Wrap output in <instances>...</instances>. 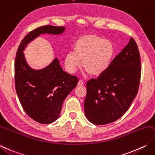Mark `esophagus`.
I'll list each match as a JSON object with an SVG mask.
<instances>
[{
  "label": "esophagus",
  "mask_w": 155,
  "mask_h": 155,
  "mask_svg": "<svg viewBox=\"0 0 155 155\" xmlns=\"http://www.w3.org/2000/svg\"><path fill=\"white\" fill-rule=\"evenodd\" d=\"M82 84H83V81L81 79L78 82V85L80 86V85H82Z\"/></svg>",
  "instance_id": "obj_1"
}]
</instances>
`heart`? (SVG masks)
Returning <instances> with one entry per match:
<instances>
[{
	"mask_svg": "<svg viewBox=\"0 0 155 155\" xmlns=\"http://www.w3.org/2000/svg\"><path fill=\"white\" fill-rule=\"evenodd\" d=\"M114 54V48L110 41L95 35H84L76 41L74 51L66 54L65 66L70 72H74L83 60L84 72L98 75L108 68Z\"/></svg>",
	"mask_w": 155,
	"mask_h": 155,
	"instance_id": "1",
	"label": "heart"
}]
</instances>
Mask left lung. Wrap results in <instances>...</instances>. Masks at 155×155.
<instances>
[{
	"label": "left lung",
	"instance_id": "left-lung-1",
	"mask_svg": "<svg viewBox=\"0 0 155 155\" xmlns=\"http://www.w3.org/2000/svg\"><path fill=\"white\" fill-rule=\"evenodd\" d=\"M140 75V53L134 39L130 38L108 68L87 83L84 107L89 122L105 125L122 117L137 95Z\"/></svg>",
	"mask_w": 155,
	"mask_h": 155
}]
</instances>
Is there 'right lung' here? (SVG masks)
Wrapping results in <instances>:
<instances>
[{"mask_svg":"<svg viewBox=\"0 0 155 155\" xmlns=\"http://www.w3.org/2000/svg\"><path fill=\"white\" fill-rule=\"evenodd\" d=\"M64 30V27L49 25L36 28L22 39L16 54L15 84L17 96L26 114L40 124H51L58 118L64 101L77 85L78 78L64 71L57 58L43 69H32L23 51L40 34L58 35Z\"/></svg>","mask_w":155,"mask_h":155,"instance_id":"add662e5","label":"right lung"}]
</instances>
